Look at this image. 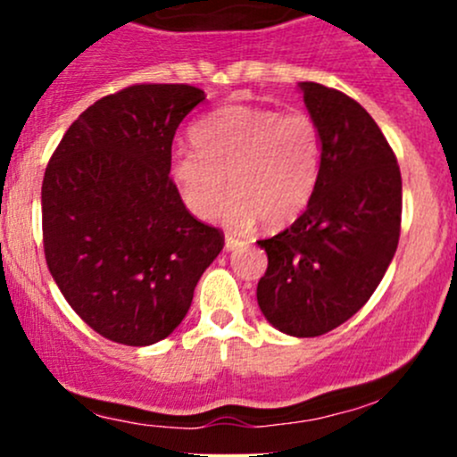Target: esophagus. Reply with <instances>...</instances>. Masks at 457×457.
<instances>
[{"mask_svg": "<svg viewBox=\"0 0 457 457\" xmlns=\"http://www.w3.org/2000/svg\"><path fill=\"white\" fill-rule=\"evenodd\" d=\"M238 245H241V243H238V238H234V237H229V234H228V237H225V250H237V247Z\"/></svg>", "mask_w": 457, "mask_h": 457, "instance_id": "1", "label": "esophagus"}]
</instances>
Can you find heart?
<instances>
[{
  "label": "heart",
  "instance_id": "1",
  "mask_svg": "<svg viewBox=\"0 0 457 457\" xmlns=\"http://www.w3.org/2000/svg\"><path fill=\"white\" fill-rule=\"evenodd\" d=\"M192 143L196 150L172 154L170 179L199 219L214 216L229 183L220 219L232 229H250L258 219L271 229L287 228L320 181L322 132L305 112L229 104L195 123Z\"/></svg>",
  "mask_w": 457,
  "mask_h": 457
}]
</instances>
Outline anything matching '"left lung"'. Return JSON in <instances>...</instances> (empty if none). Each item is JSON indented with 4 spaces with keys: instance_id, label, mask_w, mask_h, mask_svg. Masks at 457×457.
Here are the masks:
<instances>
[{
    "instance_id": "1",
    "label": "left lung",
    "mask_w": 457,
    "mask_h": 457,
    "mask_svg": "<svg viewBox=\"0 0 457 457\" xmlns=\"http://www.w3.org/2000/svg\"><path fill=\"white\" fill-rule=\"evenodd\" d=\"M303 99L322 132V172L307 210L258 245V307L283 334L314 338L349 320L380 285L400 238L403 179L378 123L345 92L314 81Z\"/></svg>"
}]
</instances>
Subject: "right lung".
I'll use <instances>...</instances> for the list:
<instances>
[{"label":"right lung","mask_w":457,"mask_h":457,"mask_svg":"<svg viewBox=\"0 0 457 457\" xmlns=\"http://www.w3.org/2000/svg\"><path fill=\"white\" fill-rule=\"evenodd\" d=\"M205 99L187 84H135L95 101L66 130L41 183L44 254L86 325L112 343L168 338L219 228L187 212L170 179L179 123Z\"/></svg>","instance_id":"add662e5"}]
</instances>
